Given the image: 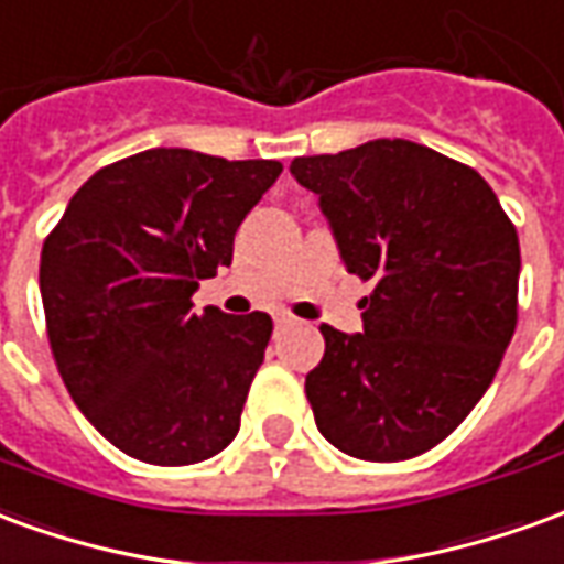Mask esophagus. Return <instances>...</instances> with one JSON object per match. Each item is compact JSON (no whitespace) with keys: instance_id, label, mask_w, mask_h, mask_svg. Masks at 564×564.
Masks as SVG:
<instances>
[{"instance_id":"obj_1","label":"esophagus","mask_w":564,"mask_h":564,"mask_svg":"<svg viewBox=\"0 0 564 564\" xmlns=\"http://www.w3.org/2000/svg\"><path fill=\"white\" fill-rule=\"evenodd\" d=\"M274 323H278V326H286V323H293V317H290L286 311H278V314H274Z\"/></svg>"}]
</instances>
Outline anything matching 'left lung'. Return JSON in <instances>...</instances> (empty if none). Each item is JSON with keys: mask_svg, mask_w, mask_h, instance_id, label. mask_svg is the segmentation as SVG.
<instances>
[{"mask_svg": "<svg viewBox=\"0 0 564 564\" xmlns=\"http://www.w3.org/2000/svg\"><path fill=\"white\" fill-rule=\"evenodd\" d=\"M350 274L375 283L362 332L319 326L305 378L323 437L366 462L441 444L496 378L517 329L520 238L471 165L404 139L295 156Z\"/></svg>", "mask_w": 564, "mask_h": 564, "instance_id": "obj_1", "label": "left lung"}]
</instances>
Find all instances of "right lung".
<instances>
[{
    "instance_id": "right-lung-1",
    "label": "right lung",
    "mask_w": 564,
    "mask_h": 564,
    "mask_svg": "<svg viewBox=\"0 0 564 564\" xmlns=\"http://www.w3.org/2000/svg\"><path fill=\"white\" fill-rule=\"evenodd\" d=\"M283 165L184 148L93 174L39 262L47 341L80 414L148 465H193L232 444L271 317L193 311L232 262L238 226Z\"/></svg>"
}]
</instances>
